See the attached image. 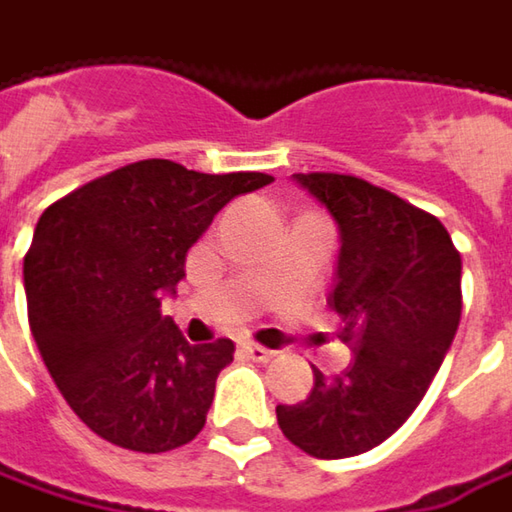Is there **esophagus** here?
I'll return each mask as SVG.
<instances>
[{
  "mask_svg": "<svg viewBox=\"0 0 512 512\" xmlns=\"http://www.w3.org/2000/svg\"><path fill=\"white\" fill-rule=\"evenodd\" d=\"M240 352L249 358V361H257V364H266V361H272L275 358V352L272 349H266V346H257V344H240Z\"/></svg>",
  "mask_w": 512,
  "mask_h": 512,
  "instance_id": "obj_1",
  "label": "esophagus"
}]
</instances>
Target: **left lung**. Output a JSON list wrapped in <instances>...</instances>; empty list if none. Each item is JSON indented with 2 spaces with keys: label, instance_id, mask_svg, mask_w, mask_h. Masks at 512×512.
<instances>
[{
  "label": "left lung",
  "instance_id": "1",
  "mask_svg": "<svg viewBox=\"0 0 512 512\" xmlns=\"http://www.w3.org/2000/svg\"><path fill=\"white\" fill-rule=\"evenodd\" d=\"M338 226L326 303L352 361L298 404H278L283 435L315 458L361 456L395 433L433 384L461 321V255L447 229L389 191L346 174H292Z\"/></svg>",
  "mask_w": 512,
  "mask_h": 512
}]
</instances>
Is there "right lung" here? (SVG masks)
I'll use <instances>...</instances> for the list:
<instances>
[{
  "label": "right lung",
  "mask_w": 512,
  "mask_h": 512,
  "mask_svg": "<svg viewBox=\"0 0 512 512\" xmlns=\"http://www.w3.org/2000/svg\"><path fill=\"white\" fill-rule=\"evenodd\" d=\"M272 180L140 160L42 212L25 257L31 332L62 398L100 438L166 453L203 430L234 344H189L160 303L214 214Z\"/></svg>",
  "instance_id": "right-lung-1"
}]
</instances>
